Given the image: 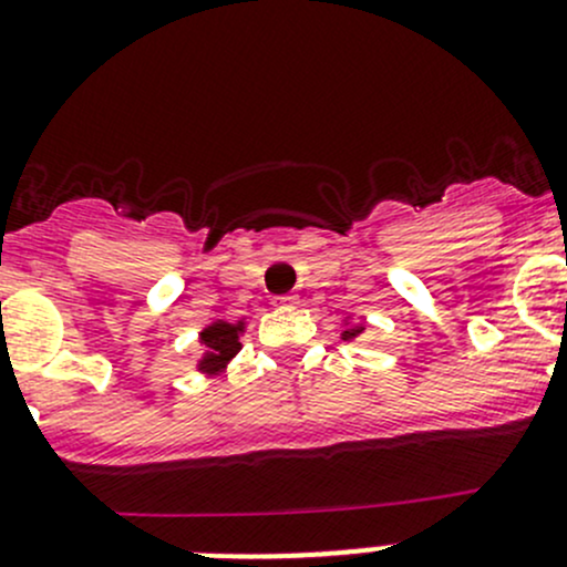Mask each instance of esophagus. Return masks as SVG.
<instances>
[{
    "mask_svg": "<svg viewBox=\"0 0 567 567\" xmlns=\"http://www.w3.org/2000/svg\"><path fill=\"white\" fill-rule=\"evenodd\" d=\"M271 305L279 307V310H288V307L296 305V296H277V299H274Z\"/></svg>",
    "mask_w": 567,
    "mask_h": 567,
    "instance_id": "34e87169",
    "label": "esophagus"
}]
</instances>
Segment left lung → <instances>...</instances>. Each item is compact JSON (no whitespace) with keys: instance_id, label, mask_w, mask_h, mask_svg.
I'll list each match as a JSON object with an SVG mask.
<instances>
[{"instance_id":"obj_1","label":"left lung","mask_w":567,"mask_h":567,"mask_svg":"<svg viewBox=\"0 0 567 567\" xmlns=\"http://www.w3.org/2000/svg\"><path fill=\"white\" fill-rule=\"evenodd\" d=\"M342 326H346V329H342L340 337L346 342H353V340H357V337H362V331H364L362 323H351V316L342 320Z\"/></svg>"}]
</instances>
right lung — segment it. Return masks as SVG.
I'll return each mask as SVG.
<instances>
[{
    "instance_id": "add662e5",
    "label": "right lung",
    "mask_w": 567,
    "mask_h": 567,
    "mask_svg": "<svg viewBox=\"0 0 567 567\" xmlns=\"http://www.w3.org/2000/svg\"><path fill=\"white\" fill-rule=\"evenodd\" d=\"M247 331V318L236 320H221L214 318L203 331H199L197 342L203 346V353L197 359V373L203 375H219L225 373L227 364L238 357L241 351V337Z\"/></svg>"
}]
</instances>
